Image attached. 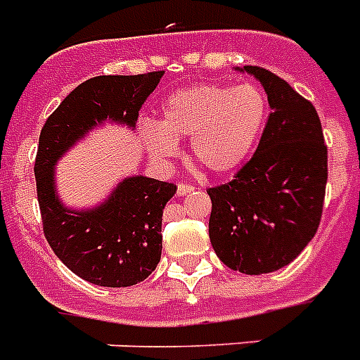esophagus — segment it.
Instances as JSON below:
<instances>
[{
  "mask_svg": "<svg viewBox=\"0 0 360 360\" xmlns=\"http://www.w3.org/2000/svg\"><path fill=\"white\" fill-rule=\"evenodd\" d=\"M191 191H193V186H191V184H178V189H176V193L180 195V197H182V195H188V193H191Z\"/></svg>",
  "mask_w": 360,
  "mask_h": 360,
  "instance_id": "esophagus-1",
  "label": "esophagus"
}]
</instances>
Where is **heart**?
<instances>
[{
    "label": "heart",
    "instance_id": "1",
    "mask_svg": "<svg viewBox=\"0 0 360 360\" xmlns=\"http://www.w3.org/2000/svg\"><path fill=\"white\" fill-rule=\"evenodd\" d=\"M267 120V98L257 85L200 83L165 100L162 122L146 124L143 137L156 158H172L176 141L191 137L193 156L214 174L236 171L258 145Z\"/></svg>",
    "mask_w": 360,
    "mask_h": 360
}]
</instances>
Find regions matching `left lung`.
Masks as SVG:
<instances>
[{"mask_svg": "<svg viewBox=\"0 0 360 360\" xmlns=\"http://www.w3.org/2000/svg\"><path fill=\"white\" fill-rule=\"evenodd\" d=\"M264 85L271 113L257 152L234 178L208 189L210 241L230 269L277 271L309 245L320 226L327 145L314 105L283 77L243 66Z\"/></svg>", "mask_w": 360, "mask_h": 360, "instance_id": "left-lung-1", "label": "left lung"}]
</instances>
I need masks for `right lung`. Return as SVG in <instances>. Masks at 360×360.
<instances>
[{"label": "right lung", "instance_id": "right-lung-1", "mask_svg": "<svg viewBox=\"0 0 360 360\" xmlns=\"http://www.w3.org/2000/svg\"><path fill=\"white\" fill-rule=\"evenodd\" d=\"M163 70L137 76H96L77 85L48 117L34 160L44 236L57 258L87 283L124 288L145 281L162 258V215L176 186L131 176L93 210H68L53 186L57 160L103 120L135 128L141 105Z\"/></svg>", "mask_w": 360, "mask_h": 360}]
</instances>
